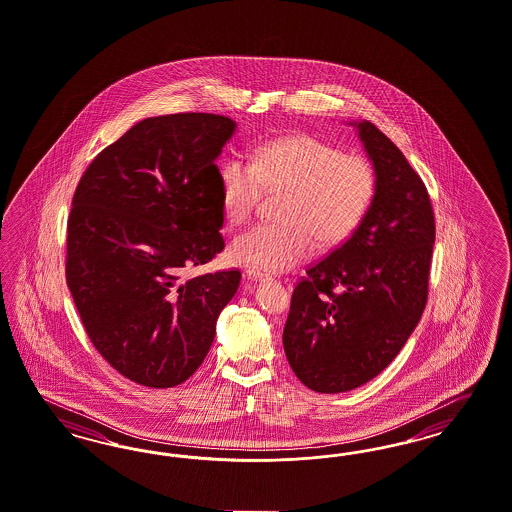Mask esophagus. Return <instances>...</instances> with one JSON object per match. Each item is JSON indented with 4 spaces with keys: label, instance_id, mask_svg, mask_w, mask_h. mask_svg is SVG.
<instances>
[{
    "label": "esophagus",
    "instance_id": "esophagus-1",
    "mask_svg": "<svg viewBox=\"0 0 512 512\" xmlns=\"http://www.w3.org/2000/svg\"><path fill=\"white\" fill-rule=\"evenodd\" d=\"M245 277H247L248 281H264L265 275L264 271H260V269H250L248 267L247 271H245Z\"/></svg>",
    "mask_w": 512,
    "mask_h": 512
}]
</instances>
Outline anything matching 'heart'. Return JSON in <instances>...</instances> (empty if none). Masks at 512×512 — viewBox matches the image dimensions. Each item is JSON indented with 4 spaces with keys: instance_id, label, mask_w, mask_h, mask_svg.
Returning a JSON list of instances; mask_svg holds the SVG:
<instances>
[{
    "instance_id": "b5f03b06",
    "label": "heart",
    "mask_w": 512,
    "mask_h": 512,
    "mask_svg": "<svg viewBox=\"0 0 512 512\" xmlns=\"http://www.w3.org/2000/svg\"><path fill=\"white\" fill-rule=\"evenodd\" d=\"M222 205L229 224L247 222L264 190L288 191L277 224H256L231 243L237 264L283 271L307 258L315 241L343 243L370 209L378 171L362 155L317 136H286L262 146L254 163L229 157L220 167Z\"/></svg>"
}]
</instances>
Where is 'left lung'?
I'll list each match as a JSON object with an SVG mask.
<instances>
[{
    "label": "left lung",
    "mask_w": 512,
    "mask_h": 512,
    "mask_svg": "<svg viewBox=\"0 0 512 512\" xmlns=\"http://www.w3.org/2000/svg\"><path fill=\"white\" fill-rule=\"evenodd\" d=\"M351 125L378 191L359 228L296 284L283 332L294 374L326 395L364 385L397 357L425 309L435 245L419 174L374 123Z\"/></svg>",
    "instance_id": "8db88e82"
}]
</instances>
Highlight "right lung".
Returning <instances> with one entry per match:
<instances>
[{
  "instance_id": "obj_1",
  "label": "right lung",
  "mask_w": 512,
  "mask_h": 512,
  "mask_svg": "<svg viewBox=\"0 0 512 512\" xmlns=\"http://www.w3.org/2000/svg\"><path fill=\"white\" fill-rule=\"evenodd\" d=\"M235 127L224 115L148 117L77 184L66 283L96 351L134 383L165 389L193 376L239 288V269L182 281L226 247L216 159Z\"/></svg>"
}]
</instances>
